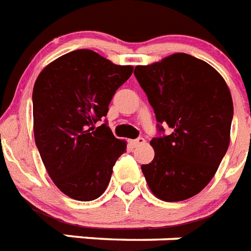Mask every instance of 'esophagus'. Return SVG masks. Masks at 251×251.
<instances>
[{"mask_svg":"<svg viewBox=\"0 0 251 251\" xmlns=\"http://www.w3.org/2000/svg\"><path fill=\"white\" fill-rule=\"evenodd\" d=\"M145 143H146V141H145V138H142V137H139V138L131 141V145H133L134 147H138L141 146V145H145Z\"/></svg>","mask_w":251,"mask_h":251,"instance_id":"1","label":"esophagus"}]
</instances>
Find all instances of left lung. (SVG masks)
I'll use <instances>...</instances> for the list:
<instances>
[{"instance_id": "1", "label": "left lung", "mask_w": 251, "mask_h": 251, "mask_svg": "<svg viewBox=\"0 0 251 251\" xmlns=\"http://www.w3.org/2000/svg\"><path fill=\"white\" fill-rule=\"evenodd\" d=\"M134 75L155 113L158 129L168 135L151 139L155 156L142 164L151 192L163 201L198 195L215 176L230 142L233 101L223 76L188 53H174Z\"/></svg>"}]
</instances>
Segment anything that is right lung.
Instances as JSON below:
<instances>
[{"mask_svg": "<svg viewBox=\"0 0 251 251\" xmlns=\"http://www.w3.org/2000/svg\"><path fill=\"white\" fill-rule=\"evenodd\" d=\"M133 74L92 50H76L50 63L32 91L34 137L46 170L57 188L71 199L100 198L113 166L126 151L106 124L118 88Z\"/></svg>", "mask_w": 251, "mask_h": 251, "instance_id": "right-lung-1", "label": "right lung"}]
</instances>
